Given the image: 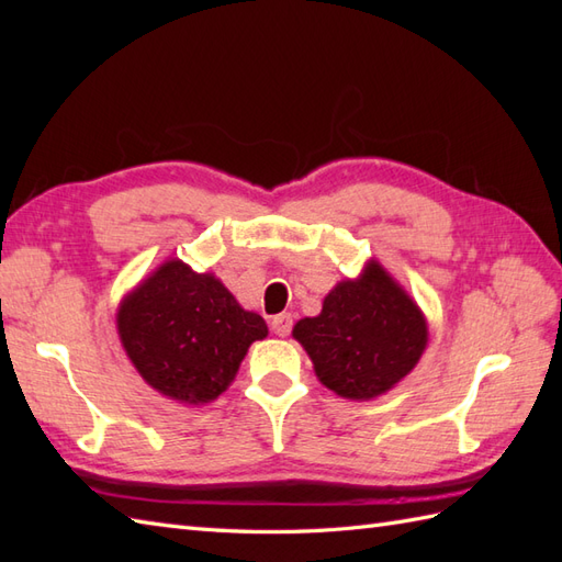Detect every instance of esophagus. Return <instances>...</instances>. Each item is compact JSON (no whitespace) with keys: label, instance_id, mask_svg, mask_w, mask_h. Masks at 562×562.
Returning a JSON list of instances; mask_svg holds the SVG:
<instances>
[{"label":"esophagus","instance_id":"esophagus-1","mask_svg":"<svg viewBox=\"0 0 562 562\" xmlns=\"http://www.w3.org/2000/svg\"><path fill=\"white\" fill-rule=\"evenodd\" d=\"M292 324H294V321H292V314H278V316H272V321H270V328H272L274 336L284 338V336H290Z\"/></svg>","mask_w":562,"mask_h":562}]
</instances>
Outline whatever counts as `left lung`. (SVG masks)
<instances>
[{"label":"left lung","instance_id":"left-lung-1","mask_svg":"<svg viewBox=\"0 0 562 562\" xmlns=\"http://www.w3.org/2000/svg\"><path fill=\"white\" fill-rule=\"evenodd\" d=\"M292 336L312 357L321 384L350 401H369L413 372L427 345V321L401 284L369 260L357 280L328 292L314 318Z\"/></svg>","mask_w":562,"mask_h":562}]
</instances>
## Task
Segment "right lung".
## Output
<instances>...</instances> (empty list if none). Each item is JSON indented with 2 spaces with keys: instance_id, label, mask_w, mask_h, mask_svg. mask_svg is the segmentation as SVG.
<instances>
[{
  "instance_id": "obj_1",
  "label": "right lung",
  "mask_w": 562,
  "mask_h": 562,
  "mask_svg": "<svg viewBox=\"0 0 562 562\" xmlns=\"http://www.w3.org/2000/svg\"><path fill=\"white\" fill-rule=\"evenodd\" d=\"M117 336L151 389L202 405L226 391L250 342L266 338L268 326L212 272L169 258L123 300Z\"/></svg>"
}]
</instances>
